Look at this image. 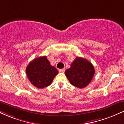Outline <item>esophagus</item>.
Returning <instances> with one entry per match:
<instances>
[{
	"instance_id": "1",
	"label": "esophagus",
	"mask_w": 124,
	"mask_h": 124,
	"mask_svg": "<svg viewBox=\"0 0 124 124\" xmlns=\"http://www.w3.org/2000/svg\"><path fill=\"white\" fill-rule=\"evenodd\" d=\"M65 71V69H59V73H64Z\"/></svg>"
}]
</instances>
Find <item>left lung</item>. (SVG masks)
Listing matches in <instances>:
<instances>
[{
    "label": "left lung",
    "instance_id": "left-lung-1",
    "mask_svg": "<svg viewBox=\"0 0 124 124\" xmlns=\"http://www.w3.org/2000/svg\"><path fill=\"white\" fill-rule=\"evenodd\" d=\"M95 73L94 67L90 62L84 58L77 57L65 73L71 85L83 88L90 83Z\"/></svg>",
    "mask_w": 124,
    "mask_h": 124
}]
</instances>
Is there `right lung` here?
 Listing matches in <instances>:
<instances>
[{
  "label": "right lung",
  "instance_id": "right-lung-1",
  "mask_svg": "<svg viewBox=\"0 0 124 124\" xmlns=\"http://www.w3.org/2000/svg\"><path fill=\"white\" fill-rule=\"evenodd\" d=\"M26 73L31 83L38 88H43L51 84L58 71L50 65L47 56H40L28 64Z\"/></svg>",
  "mask_w": 124,
  "mask_h": 124
}]
</instances>
